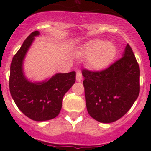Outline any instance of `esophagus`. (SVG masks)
Instances as JSON below:
<instances>
[{"label":"esophagus","mask_w":151,"mask_h":151,"mask_svg":"<svg viewBox=\"0 0 151 151\" xmlns=\"http://www.w3.org/2000/svg\"><path fill=\"white\" fill-rule=\"evenodd\" d=\"M82 73L78 71V72H77V76H76V80L78 81V82H80V81H82Z\"/></svg>","instance_id":"esophagus-1"}]
</instances>
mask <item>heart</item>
Masks as SVG:
<instances>
[{"instance_id": "obj_1", "label": "heart", "mask_w": 151, "mask_h": 151, "mask_svg": "<svg viewBox=\"0 0 151 151\" xmlns=\"http://www.w3.org/2000/svg\"><path fill=\"white\" fill-rule=\"evenodd\" d=\"M80 52L83 56H89L90 67L94 70H102L107 68L116 56V49L111 42L100 40H90L82 47Z\"/></svg>"}]
</instances>
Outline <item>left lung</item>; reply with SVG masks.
Here are the masks:
<instances>
[{"label": "left lung", "instance_id": "left-lung-1", "mask_svg": "<svg viewBox=\"0 0 151 151\" xmlns=\"http://www.w3.org/2000/svg\"><path fill=\"white\" fill-rule=\"evenodd\" d=\"M86 108L101 123H111L128 112L140 92V68L129 43L122 57L104 70L83 69Z\"/></svg>", "mask_w": 151, "mask_h": 151}]
</instances>
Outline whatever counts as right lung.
<instances>
[{"label":"right lung","instance_id":"1","mask_svg":"<svg viewBox=\"0 0 151 151\" xmlns=\"http://www.w3.org/2000/svg\"><path fill=\"white\" fill-rule=\"evenodd\" d=\"M40 32L33 31L12 60L9 91L14 101L25 116L35 121L52 120L59 115L64 95L75 83L76 73H56L48 80L31 82L25 77L22 64L29 47Z\"/></svg>","mask_w":151,"mask_h":151}]
</instances>
